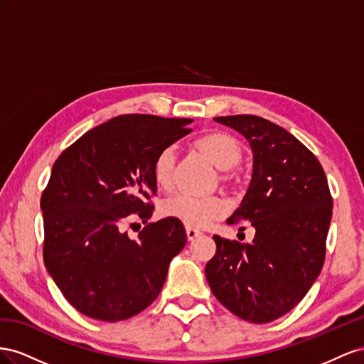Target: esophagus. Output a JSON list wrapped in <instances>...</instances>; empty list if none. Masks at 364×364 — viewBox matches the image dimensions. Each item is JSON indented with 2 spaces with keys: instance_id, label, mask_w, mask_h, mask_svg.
Here are the masks:
<instances>
[{
  "instance_id": "esophagus-1",
  "label": "esophagus",
  "mask_w": 364,
  "mask_h": 364,
  "mask_svg": "<svg viewBox=\"0 0 364 364\" xmlns=\"http://www.w3.org/2000/svg\"><path fill=\"white\" fill-rule=\"evenodd\" d=\"M186 235H188V240H189V241H193V240H196V237H198V236H201V232L196 230V228L188 227V228H186Z\"/></svg>"
}]
</instances>
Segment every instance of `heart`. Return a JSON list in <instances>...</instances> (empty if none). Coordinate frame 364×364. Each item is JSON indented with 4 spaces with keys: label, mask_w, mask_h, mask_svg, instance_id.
<instances>
[{
    "label": "heart",
    "mask_w": 364,
    "mask_h": 364,
    "mask_svg": "<svg viewBox=\"0 0 364 364\" xmlns=\"http://www.w3.org/2000/svg\"><path fill=\"white\" fill-rule=\"evenodd\" d=\"M207 159L218 169H223L221 181L230 184L235 181V173L230 171L244 159V146L235 136L224 131L209 132L195 141ZM176 146L169 144L163 148L152 164L154 180L159 188L169 189L173 181V171L176 163ZM227 212V204L220 196H192L188 193H178L171 196L161 205V213L171 220L180 221L186 227L203 228L212 221L220 220Z\"/></svg>",
    "instance_id": "heart-1"
}]
</instances>
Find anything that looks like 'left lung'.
<instances>
[{"label":"left lung","instance_id":"8db88e82","mask_svg":"<svg viewBox=\"0 0 364 364\" xmlns=\"http://www.w3.org/2000/svg\"><path fill=\"white\" fill-rule=\"evenodd\" d=\"M215 122L241 132L252 146V181L227 224L250 221L256 235L252 244L215 235L205 277L230 313L268 323L305 297L323 267L332 216L328 180L316 155L279 124L252 114Z\"/></svg>","mask_w":364,"mask_h":364}]
</instances>
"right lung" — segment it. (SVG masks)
Here are the masks:
<instances>
[{
  "instance_id": "right-lung-1",
  "label": "right lung",
  "mask_w": 364,
  "mask_h": 364,
  "mask_svg": "<svg viewBox=\"0 0 364 364\" xmlns=\"http://www.w3.org/2000/svg\"><path fill=\"white\" fill-rule=\"evenodd\" d=\"M192 119L123 114L62 152L41 198L44 264L79 313L120 321L146 309L186 245L180 221L148 223L157 193V154L188 136ZM129 219L145 224L137 240L122 232Z\"/></svg>"
}]
</instances>
